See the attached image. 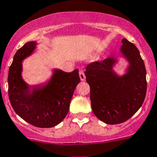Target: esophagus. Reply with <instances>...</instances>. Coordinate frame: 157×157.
<instances>
[{
    "label": "esophagus",
    "mask_w": 157,
    "mask_h": 157,
    "mask_svg": "<svg viewBox=\"0 0 157 157\" xmlns=\"http://www.w3.org/2000/svg\"><path fill=\"white\" fill-rule=\"evenodd\" d=\"M79 76H80V78L82 81H83V80H84L85 78H86L84 72H83V71H82V70H80V71H79Z\"/></svg>",
    "instance_id": "1"
}]
</instances>
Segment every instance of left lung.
Segmentation results:
<instances>
[{"label":"left lung","instance_id":"left-lung-1","mask_svg":"<svg viewBox=\"0 0 157 157\" xmlns=\"http://www.w3.org/2000/svg\"><path fill=\"white\" fill-rule=\"evenodd\" d=\"M122 44L121 51L130 62L126 75L120 77L112 71L115 61L112 57L90 63L85 71L93 112L107 124L130 119L142 106L147 94V72L139 51L127 39Z\"/></svg>","mask_w":157,"mask_h":157}]
</instances>
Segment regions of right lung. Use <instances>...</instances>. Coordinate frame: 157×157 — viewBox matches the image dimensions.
<instances>
[{
  "mask_svg": "<svg viewBox=\"0 0 157 157\" xmlns=\"http://www.w3.org/2000/svg\"><path fill=\"white\" fill-rule=\"evenodd\" d=\"M34 41L20 48L9 68L8 95L13 110L26 122L40 128H49L65 118L77 85L80 83L78 70L71 73L56 70L45 87L33 86V93L21 78V62L35 48Z\"/></svg>",
  "mask_w": 157,
  "mask_h": 157,
  "instance_id": "add662e5",
  "label": "right lung"
}]
</instances>
